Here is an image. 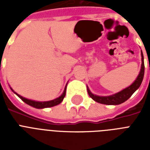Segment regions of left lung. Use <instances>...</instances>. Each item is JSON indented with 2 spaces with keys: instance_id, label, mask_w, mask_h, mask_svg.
Returning a JSON list of instances; mask_svg holds the SVG:
<instances>
[{
  "instance_id": "8db88e82",
  "label": "left lung",
  "mask_w": 150,
  "mask_h": 150,
  "mask_svg": "<svg viewBox=\"0 0 150 150\" xmlns=\"http://www.w3.org/2000/svg\"><path fill=\"white\" fill-rule=\"evenodd\" d=\"M144 71V57H143V54L142 52L141 68H140L139 72L138 74L137 77L135 79V81L130 86L124 88L121 90H119L118 92L110 94V95H107V96H100V95H96V94L93 93L88 86H87V91H88L89 96L92 97L96 102L104 103V104H119V103H121L125 102V100H128L132 95L133 93L140 86V85L142 82V79H143Z\"/></svg>"
}]
</instances>
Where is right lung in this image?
<instances>
[{
  "label": "right lung",
  "instance_id": "1",
  "mask_svg": "<svg viewBox=\"0 0 150 150\" xmlns=\"http://www.w3.org/2000/svg\"><path fill=\"white\" fill-rule=\"evenodd\" d=\"M67 84H68V83H67ZM67 84H66L65 87H64V91L62 92V93H61L60 96H58L57 97H56V98L53 99V100H45V101H43V100L41 101V100H36L26 98V97H24V96H22V95H20V94L18 93L17 92H15L11 87V90H12V91L22 100V101H24L25 103L30 105L32 107L38 108V109H42V108H46V107H54V106H56V105L61 103L63 101L64 96H65Z\"/></svg>",
  "mask_w": 150,
  "mask_h": 150
}]
</instances>
